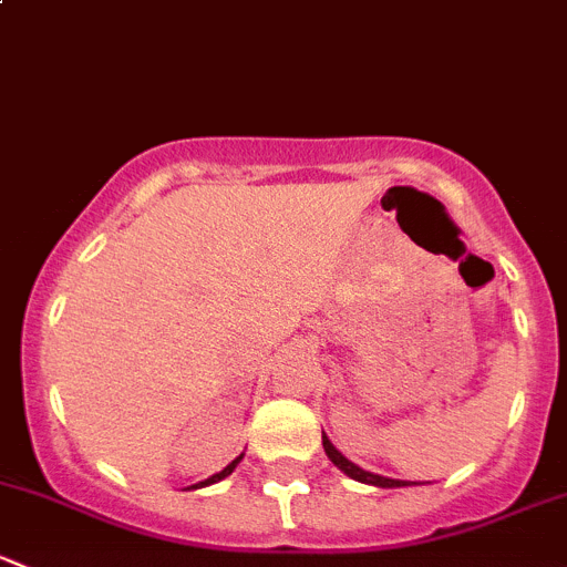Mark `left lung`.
Segmentation results:
<instances>
[{"instance_id": "1", "label": "left lung", "mask_w": 567, "mask_h": 567, "mask_svg": "<svg viewBox=\"0 0 567 567\" xmlns=\"http://www.w3.org/2000/svg\"><path fill=\"white\" fill-rule=\"evenodd\" d=\"M323 450H326V455H329V461L334 463L340 472H346L351 480H359V483L379 485V488H403V485H414V483H409V480H392V477H381V474H373V472H364L362 466H357V463L348 461L346 455H342L340 450L329 442V436H326V433H323Z\"/></svg>"}]
</instances>
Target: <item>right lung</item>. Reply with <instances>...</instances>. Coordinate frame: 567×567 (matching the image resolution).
Returning <instances> with one entry per match:
<instances>
[{
    "label": "right lung",
    "instance_id": "1",
    "mask_svg": "<svg viewBox=\"0 0 567 567\" xmlns=\"http://www.w3.org/2000/svg\"><path fill=\"white\" fill-rule=\"evenodd\" d=\"M241 458H244V453H241V455H238V458H236V461H230V463H227V466H225V468H221V472L210 474V477H208V480H203V483L192 485V488H205V485H214V483H219V480H225V477H227V474H233V468H236V466H238V463H241Z\"/></svg>",
    "mask_w": 567,
    "mask_h": 567
}]
</instances>
